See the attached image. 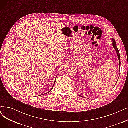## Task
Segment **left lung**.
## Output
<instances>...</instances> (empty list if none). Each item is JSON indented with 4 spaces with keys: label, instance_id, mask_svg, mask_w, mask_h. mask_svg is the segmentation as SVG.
Returning <instances> with one entry per match:
<instances>
[{
    "label": "left lung",
    "instance_id": "1",
    "mask_svg": "<svg viewBox=\"0 0 128 128\" xmlns=\"http://www.w3.org/2000/svg\"><path fill=\"white\" fill-rule=\"evenodd\" d=\"M111 40H112V45H113V47L115 49L116 52V54H117V55H118V58H119V70H120V65H121V61H120V54H119V50L118 49V47L116 46V41L114 39L112 38L111 39ZM117 83V82H116Z\"/></svg>",
    "mask_w": 128,
    "mask_h": 128
}]
</instances>
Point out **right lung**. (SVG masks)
I'll use <instances>...</instances> for the list:
<instances>
[{"instance_id": "add662e5", "label": "right lung", "mask_w": 128, "mask_h": 128, "mask_svg": "<svg viewBox=\"0 0 128 128\" xmlns=\"http://www.w3.org/2000/svg\"><path fill=\"white\" fill-rule=\"evenodd\" d=\"M56 80H55V81H54V86H52V89H51V90H50V91H48V92H47V93H46V94H48V93H49V92H50V91H52V88H53V87H54V84H55V82H56Z\"/></svg>"}]
</instances>
